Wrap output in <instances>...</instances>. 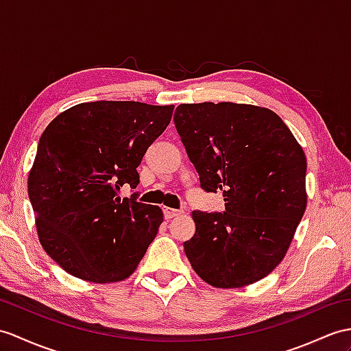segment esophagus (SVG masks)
I'll list each match as a JSON object with an SVG mask.
<instances>
[{
    "mask_svg": "<svg viewBox=\"0 0 351 351\" xmlns=\"http://www.w3.org/2000/svg\"><path fill=\"white\" fill-rule=\"evenodd\" d=\"M181 214H182V210L172 209V208H165V217H166V219H172L175 217H179Z\"/></svg>",
    "mask_w": 351,
    "mask_h": 351,
    "instance_id": "esophagus-1",
    "label": "esophagus"
}]
</instances>
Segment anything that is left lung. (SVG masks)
<instances>
[{
  "mask_svg": "<svg viewBox=\"0 0 351 351\" xmlns=\"http://www.w3.org/2000/svg\"><path fill=\"white\" fill-rule=\"evenodd\" d=\"M175 125L206 191L226 210L191 214L184 242L200 278L217 289L260 281L281 263L306 209V158L275 112L232 101L179 104Z\"/></svg>",
  "mask_w": 351,
  "mask_h": 351,
  "instance_id": "left-lung-1",
  "label": "left lung"
}]
</instances>
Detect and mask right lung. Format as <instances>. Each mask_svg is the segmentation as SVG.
<instances>
[{"label": "right lung", "instance_id": "right-lung-1", "mask_svg": "<svg viewBox=\"0 0 351 351\" xmlns=\"http://www.w3.org/2000/svg\"><path fill=\"white\" fill-rule=\"evenodd\" d=\"M173 104L80 103L40 137L28 175L38 241L65 272L84 281L127 280L162 223L158 206L118 191L138 184L137 166L170 124Z\"/></svg>", "mask_w": 351, "mask_h": 351}]
</instances>
